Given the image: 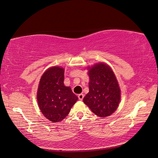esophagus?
I'll use <instances>...</instances> for the list:
<instances>
[{
  "label": "esophagus",
  "mask_w": 158,
  "mask_h": 158,
  "mask_svg": "<svg viewBox=\"0 0 158 158\" xmlns=\"http://www.w3.org/2000/svg\"><path fill=\"white\" fill-rule=\"evenodd\" d=\"M78 99H79V100H80V101H82V99H83V98H84V94H78Z\"/></svg>",
  "instance_id": "esophagus-1"
}]
</instances>
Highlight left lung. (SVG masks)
Masks as SVG:
<instances>
[{
  "instance_id": "1",
  "label": "left lung",
  "mask_w": 158,
  "mask_h": 158,
  "mask_svg": "<svg viewBox=\"0 0 158 158\" xmlns=\"http://www.w3.org/2000/svg\"><path fill=\"white\" fill-rule=\"evenodd\" d=\"M89 92L83 101L93 113L101 118L111 115L120 101V89L111 68L104 63L89 67Z\"/></svg>"
}]
</instances>
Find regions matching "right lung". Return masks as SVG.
Instances as JSON below:
<instances>
[{
  "mask_svg": "<svg viewBox=\"0 0 158 158\" xmlns=\"http://www.w3.org/2000/svg\"><path fill=\"white\" fill-rule=\"evenodd\" d=\"M64 81V69L54 66L45 71L38 85V106L45 118L53 123L64 120L78 99Z\"/></svg>",
  "mask_w": 158,
  "mask_h": 158,
  "instance_id": "add662e5",
  "label": "right lung"
}]
</instances>
